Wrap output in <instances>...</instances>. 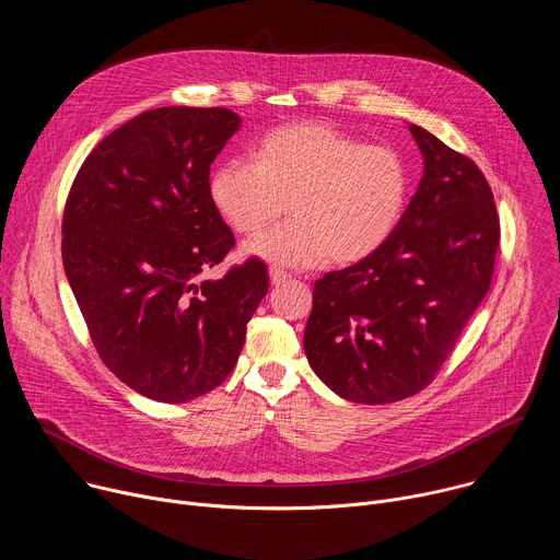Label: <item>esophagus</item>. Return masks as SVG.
<instances>
[{
  "instance_id": "1",
  "label": "esophagus",
  "mask_w": 560,
  "mask_h": 560,
  "mask_svg": "<svg viewBox=\"0 0 560 560\" xmlns=\"http://www.w3.org/2000/svg\"><path fill=\"white\" fill-rule=\"evenodd\" d=\"M290 277H292V275H290V272H285V270H281V268H270V281H272L275 285L285 283Z\"/></svg>"
}]
</instances>
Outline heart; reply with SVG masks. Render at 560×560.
I'll return each mask as SVG.
<instances>
[{"instance_id":"1","label":"heart","mask_w":560,"mask_h":560,"mask_svg":"<svg viewBox=\"0 0 560 560\" xmlns=\"http://www.w3.org/2000/svg\"><path fill=\"white\" fill-rule=\"evenodd\" d=\"M408 192L401 154L324 121L279 126L250 159H228L208 179L214 210L242 234L261 230L288 201L292 219L250 238L244 253L294 268L368 259L401 221Z\"/></svg>"}]
</instances>
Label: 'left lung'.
<instances>
[{
  "label": "left lung",
  "instance_id": "left-lung-1",
  "mask_svg": "<svg viewBox=\"0 0 560 560\" xmlns=\"http://www.w3.org/2000/svg\"><path fill=\"white\" fill-rule=\"evenodd\" d=\"M425 171L368 259L314 283L305 357L332 392L383 406L428 387L490 290L501 221L469 156L410 124Z\"/></svg>",
  "mask_w": 560,
  "mask_h": 560
}]
</instances>
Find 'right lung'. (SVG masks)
Here are the masks:
<instances>
[{
    "mask_svg": "<svg viewBox=\"0 0 560 560\" xmlns=\"http://www.w3.org/2000/svg\"><path fill=\"white\" fill-rule=\"evenodd\" d=\"M238 124L228 108L141 113L95 145L66 199L61 259L95 350L152 401L221 385L268 292L257 257L203 281L234 248L208 179Z\"/></svg>",
    "mask_w": 560,
    "mask_h": 560,
    "instance_id": "right-lung-1",
    "label": "right lung"
}]
</instances>
